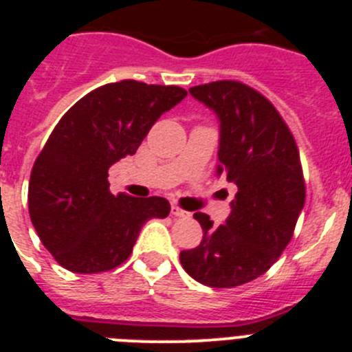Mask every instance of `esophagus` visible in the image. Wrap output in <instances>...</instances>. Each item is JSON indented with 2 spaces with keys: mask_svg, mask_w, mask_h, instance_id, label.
<instances>
[{
  "mask_svg": "<svg viewBox=\"0 0 352 352\" xmlns=\"http://www.w3.org/2000/svg\"><path fill=\"white\" fill-rule=\"evenodd\" d=\"M170 214H174V217H178V219H190L192 214L188 213V211L182 210L179 206H173L170 208Z\"/></svg>",
  "mask_w": 352,
  "mask_h": 352,
  "instance_id": "obj_1",
  "label": "esophagus"
}]
</instances>
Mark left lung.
I'll return each instance as SVG.
<instances>
[{"label": "left lung", "instance_id": "8db88e82", "mask_svg": "<svg viewBox=\"0 0 352 352\" xmlns=\"http://www.w3.org/2000/svg\"><path fill=\"white\" fill-rule=\"evenodd\" d=\"M188 91L219 118L217 176L238 192L223 226L194 214L203 239L179 261L201 284L236 287L268 272L291 241L305 206L300 151L272 102L247 84L214 80Z\"/></svg>", "mask_w": 352, "mask_h": 352}]
</instances>
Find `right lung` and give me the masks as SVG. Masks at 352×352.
<instances>
[{
    "label": "right lung",
    "mask_w": 352,
    "mask_h": 352,
    "mask_svg": "<svg viewBox=\"0 0 352 352\" xmlns=\"http://www.w3.org/2000/svg\"><path fill=\"white\" fill-rule=\"evenodd\" d=\"M186 91L120 80L93 89L68 109L31 169L28 206L40 241L74 273L125 263L149 219H166L164 197L109 192V167L133 155L162 114Z\"/></svg>",
    "instance_id": "obj_1"
}]
</instances>
